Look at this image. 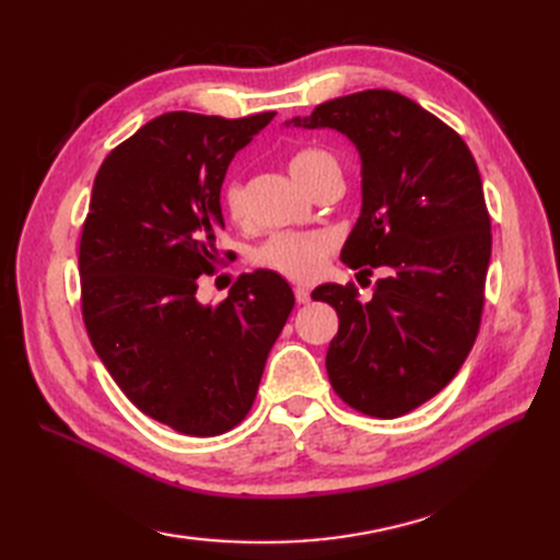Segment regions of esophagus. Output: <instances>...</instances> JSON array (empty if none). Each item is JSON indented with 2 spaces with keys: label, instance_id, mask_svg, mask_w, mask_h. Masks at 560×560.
<instances>
[{
  "label": "esophagus",
  "instance_id": "esophagus-1",
  "mask_svg": "<svg viewBox=\"0 0 560 560\" xmlns=\"http://www.w3.org/2000/svg\"><path fill=\"white\" fill-rule=\"evenodd\" d=\"M295 301H299L301 305H305V303H311V291L307 289H303V287H295Z\"/></svg>",
  "mask_w": 560,
  "mask_h": 560
}]
</instances>
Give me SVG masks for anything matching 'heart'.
<instances>
[{"instance_id":"obj_1","label":"heart","mask_w":560,"mask_h":560,"mask_svg":"<svg viewBox=\"0 0 560 560\" xmlns=\"http://www.w3.org/2000/svg\"><path fill=\"white\" fill-rule=\"evenodd\" d=\"M289 168L305 189H315L329 177H339V161L331 151L319 147H305L291 156ZM223 209L235 223L247 221V192L245 185L231 177L221 189ZM335 249V241L327 233H279L257 249L255 261L291 281H315L325 271L327 259Z\"/></svg>"}]
</instances>
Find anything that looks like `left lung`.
<instances>
[{
	"instance_id": "8db88e82",
	"label": "left lung",
	"mask_w": 560,
	"mask_h": 560,
	"mask_svg": "<svg viewBox=\"0 0 560 560\" xmlns=\"http://www.w3.org/2000/svg\"><path fill=\"white\" fill-rule=\"evenodd\" d=\"M293 125L331 127L361 153L363 207L341 259L377 279L363 303L353 283H325L313 299L339 315L327 375L343 404L397 419L435 397L479 335L491 217L464 139L387 89L317 105Z\"/></svg>"
}]
</instances>
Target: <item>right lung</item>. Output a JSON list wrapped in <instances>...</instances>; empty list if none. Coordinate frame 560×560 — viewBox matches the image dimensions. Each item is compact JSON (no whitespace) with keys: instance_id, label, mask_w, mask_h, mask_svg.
I'll list each match as a JSON object with an SVG mask.
<instances>
[{"instance_id":"obj_1","label":"right lung","mask_w":560,"mask_h":560,"mask_svg":"<svg viewBox=\"0 0 560 560\" xmlns=\"http://www.w3.org/2000/svg\"><path fill=\"white\" fill-rule=\"evenodd\" d=\"M273 115L165 113L93 180L79 243L83 325L125 397L177 433L221 435L245 419L293 311L291 287L267 269L241 273L217 305L195 299L221 261L225 171Z\"/></svg>"}]
</instances>
